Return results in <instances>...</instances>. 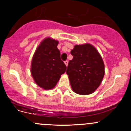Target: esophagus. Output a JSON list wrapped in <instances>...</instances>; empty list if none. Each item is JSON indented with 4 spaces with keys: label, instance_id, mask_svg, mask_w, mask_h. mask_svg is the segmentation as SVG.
Here are the masks:
<instances>
[{
    "label": "esophagus",
    "instance_id": "obj_1",
    "mask_svg": "<svg viewBox=\"0 0 131 131\" xmlns=\"http://www.w3.org/2000/svg\"><path fill=\"white\" fill-rule=\"evenodd\" d=\"M64 64H65V65L67 66V67H68V61L66 60L65 61H64Z\"/></svg>",
    "mask_w": 131,
    "mask_h": 131
}]
</instances>
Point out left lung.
I'll list each match as a JSON object with an SVG mask.
<instances>
[{"label": "left lung", "mask_w": 131, "mask_h": 131, "mask_svg": "<svg viewBox=\"0 0 131 131\" xmlns=\"http://www.w3.org/2000/svg\"><path fill=\"white\" fill-rule=\"evenodd\" d=\"M73 58L67 70L72 89L82 95L92 94L101 84L105 75V65L98 50L86 43L76 45L71 51Z\"/></svg>", "instance_id": "1"}]
</instances>
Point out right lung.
Returning <instances> with one entry per match:
<instances>
[{
	"mask_svg": "<svg viewBox=\"0 0 131 131\" xmlns=\"http://www.w3.org/2000/svg\"><path fill=\"white\" fill-rule=\"evenodd\" d=\"M58 41L46 37L37 47L32 58L31 73L34 82L44 90L54 88L67 67L61 60Z\"/></svg>",
	"mask_w": 131,
	"mask_h": 131,
	"instance_id": "1",
	"label": "right lung"
}]
</instances>
